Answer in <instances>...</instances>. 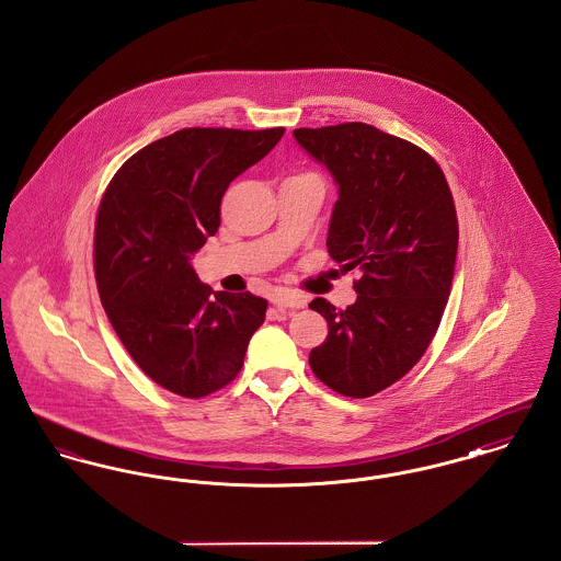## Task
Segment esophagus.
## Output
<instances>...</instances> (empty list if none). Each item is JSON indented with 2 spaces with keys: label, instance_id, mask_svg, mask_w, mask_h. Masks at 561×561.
I'll return each mask as SVG.
<instances>
[{
  "label": "esophagus",
  "instance_id": "esophagus-1",
  "mask_svg": "<svg viewBox=\"0 0 561 561\" xmlns=\"http://www.w3.org/2000/svg\"><path fill=\"white\" fill-rule=\"evenodd\" d=\"M271 302H273L277 309H302V307L307 305V298L300 296V294L279 290V293H275L271 296Z\"/></svg>",
  "mask_w": 561,
  "mask_h": 561
}]
</instances>
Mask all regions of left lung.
<instances>
[{
    "mask_svg": "<svg viewBox=\"0 0 561 561\" xmlns=\"http://www.w3.org/2000/svg\"><path fill=\"white\" fill-rule=\"evenodd\" d=\"M294 138L339 185L330 256L362 271L347 309L309 305L328 321L309 364L336 393L370 398L410 373L437 332L458 248L453 193L427 151L370 124L298 128Z\"/></svg>",
    "mask_w": 561,
    "mask_h": 561,
    "instance_id": "obj_1",
    "label": "left lung"
}]
</instances>
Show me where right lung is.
Wrapping results in <instances>:
<instances>
[{
	"instance_id": "right-lung-1",
	"label": "right lung",
	"mask_w": 561,
	"mask_h": 561,
	"mask_svg": "<svg viewBox=\"0 0 561 561\" xmlns=\"http://www.w3.org/2000/svg\"><path fill=\"white\" fill-rule=\"evenodd\" d=\"M284 133L179 130L134 153L103 195L94 229L101 302L136 366L176 396L197 400L229 385L265 321V298L214 293L191 256L218 231L231 181Z\"/></svg>"
}]
</instances>
